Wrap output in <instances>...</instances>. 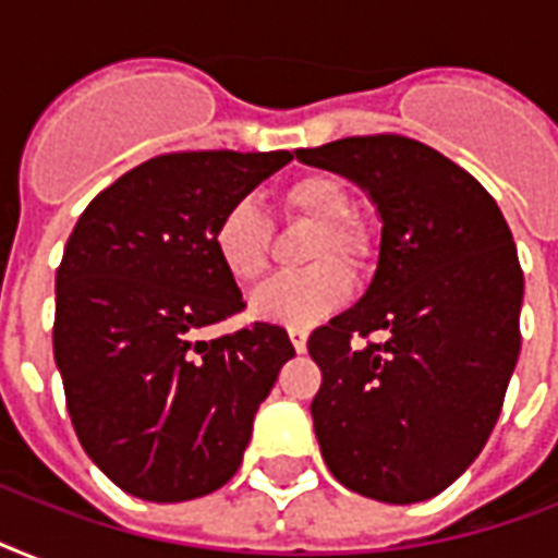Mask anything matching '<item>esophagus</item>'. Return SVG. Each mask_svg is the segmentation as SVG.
Instances as JSON below:
<instances>
[{
    "instance_id": "esophagus-1",
    "label": "esophagus",
    "mask_w": 558,
    "mask_h": 558,
    "mask_svg": "<svg viewBox=\"0 0 558 558\" xmlns=\"http://www.w3.org/2000/svg\"><path fill=\"white\" fill-rule=\"evenodd\" d=\"M289 341H292L295 353H306V330H304V327H289Z\"/></svg>"
}]
</instances>
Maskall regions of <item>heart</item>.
<instances>
[{"label":"heart","instance_id":"obj_1","mask_svg":"<svg viewBox=\"0 0 558 558\" xmlns=\"http://www.w3.org/2000/svg\"><path fill=\"white\" fill-rule=\"evenodd\" d=\"M280 208L287 217L315 226L306 243V260L313 266L269 278L260 289H254L248 306L260 322L313 327L350 301L353 278L338 262L362 266L371 254V240L365 228L350 217V191L330 173H306L289 182L280 191ZM210 248L228 278L252 283L269 263V222L252 199L231 202L210 228ZM330 253L340 259L327 262Z\"/></svg>","mask_w":558,"mask_h":558}]
</instances>
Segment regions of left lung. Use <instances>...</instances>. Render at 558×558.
Returning <instances> with one entry per match:
<instances>
[{
  "label": "left lung",
  "mask_w": 558,
  "mask_h": 558,
  "mask_svg": "<svg viewBox=\"0 0 558 558\" xmlns=\"http://www.w3.org/2000/svg\"><path fill=\"white\" fill-rule=\"evenodd\" d=\"M295 156L359 182L381 217L367 292L306 341L322 367L310 411L327 469L376 501L434 498L486 446L519 362L524 271L510 226L472 173L408 135Z\"/></svg>",
  "instance_id": "8db88e82"
}]
</instances>
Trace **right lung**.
<instances>
[{
    "label": "right lung",
    "instance_id": "1",
    "mask_svg": "<svg viewBox=\"0 0 558 558\" xmlns=\"http://www.w3.org/2000/svg\"><path fill=\"white\" fill-rule=\"evenodd\" d=\"M292 153L185 150L133 168L86 205L57 269L54 362L74 434L104 475L156 504L231 481L287 330L254 322L219 339L202 327L243 313L210 228Z\"/></svg>",
    "mask_w": 558,
    "mask_h": 558
}]
</instances>
